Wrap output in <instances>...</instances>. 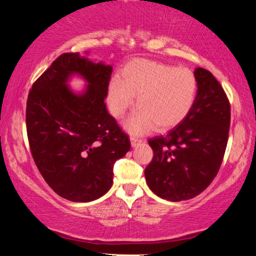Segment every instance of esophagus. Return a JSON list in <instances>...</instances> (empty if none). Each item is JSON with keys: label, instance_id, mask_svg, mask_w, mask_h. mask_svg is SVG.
<instances>
[{"label": "esophagus", "instance_id": "34e87169", "mask_svg": "<svg viewBox=\"0 0 256 256\" xmlns=\"http://www.w3.org/2000/svg\"><path fill=\"white\" fill-rule=\"evenodd\" d=\"M130 140H131L132 148H134V146H137V145H139V144H140V142H142V139L134 137V136H131Z\"/></svg>", "mask_w": 256, "mask_h": 256}]
</instances>
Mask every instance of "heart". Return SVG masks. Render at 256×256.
Here are the masks:
<instances>
[{
	"instance_id": "1",
	"label": "heart",
	"mask_w": 256,
	"mask_h": 256,
	"mask_svg": "<svg viewBox=\"0 0 256 256\" xmlns=\"http://www.w3.org/2000/svg\"><path fill=\"white\" fill-rule=\"evenodd\" d=\"M196 80L192 71L154 60H134L112 78L108 103L112 116L120 117L134 103L138 110L128 118L130 131L142 132L154 126L162 131L179 124L193 106Z\"/></svg>"
}]
</instances>
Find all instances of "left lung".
<instances>
[{
    "instance_id": "left-lung-1",
    "label": "left lung",
    "mask_w": 256,
    "mask_h": 256,
    "mask_svg": "<svg viewBox=\"0 0 256 256\" xmlns=\"http://www.w3.org/2000/svg\"><path fill=\"white\" fill-rule=\"evenodd\" d=\"M196 97L186 117L166 134L148 139L153 159L146 182L156 196L182 202L199 196L216 178L222 162L230 124V104L208 70L194 71Z\"/></svg>"
}]
</instances>
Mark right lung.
I'll return each mask as SVG.
<instances>
[{"mask_svg": "<svg viewBox=\"0 0 256 256\" xmlns=\"http://www.w3.org/2000/svg\"><path fill=\"white\" fill-rule=\"evenodd\" d=\"M74 73L88 82L82 95L66 85ZM111 74V66L66 52L29 91L26 124L34 162L48 185L70 202L104 196L114 182L116 160L131 148L128 136L104 103Z\"/></svg>", "mask_w": 256, "mask_h": 256, "instance_id": "right-lung-1", "label": "right lung"}]
</instances>
